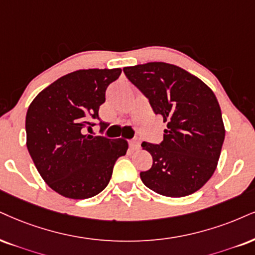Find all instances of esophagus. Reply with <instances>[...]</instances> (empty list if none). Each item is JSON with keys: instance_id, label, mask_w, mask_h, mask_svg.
<instances>
[{"instance_id": "1", "label": "esophagus", "mask_w": 255, "mask_h": 255, "mask_svg": "<svg viewBox=\"0 0 255 255\" xmlns=\"http://www.w3.org/2000/svg\"><path fill=\"white\" fill-rule=\"evenodd\" d=\"M128 144H130V146L132 147V149H138V147H139V139H138V138H133V139L128 140Z\"/></svg>"}]
</instances>
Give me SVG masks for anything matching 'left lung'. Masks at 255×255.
I'll return each mask as SVG.
<instances>
[{"mask_svg": "<svg viewBox=\"0 0 255 255\" xmlns=\"http://www.w3.org/2000/svg\"><path fill=\"white\" fill-rule=\"evenodd\" d=\"M123 71L166 123L162 143H142L152 156L151 168L140 172L143 183L169 197L197 191L214 174L225 140L214 92L197 77L166 62H147Z\"/></svg>", "mask_w": 255, "mask_h": 255, "instance_id": "left-lung-1", "label": "left lung"}]
</instances>
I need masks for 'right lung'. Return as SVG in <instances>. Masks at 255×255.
<instances>
[{"label": "right lung", "mask_w": 255, "mask_h": 255, "mask_svg": "<svg viewBox=\"0 0 255 255\" xmlns=\"http://www.w3.org/2000/svg\"><path fill=\"white\" fill-rule=\"evenodd\" d=\"M121 73V68L72 72L41 91L28 108L27 149L43 181L62 196H96L109 184L116 161L127 153L123 138L85 134L94 125L91 121L99 119L106 89Z\"/></svg>", "instance_id": "1"}]
</instances>
